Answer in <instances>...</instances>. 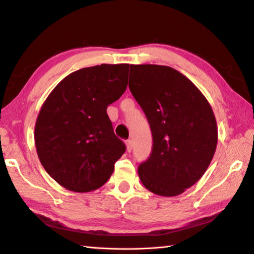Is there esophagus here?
Masks as SVG:
<instances>
[{"mask_svg": "<svg viewBox=\"0 0 254 254\" xmlns=\"http://www.w3.org/2000/svg\"><path fill=\"white\" fill-rule=\"evenodd\" d=\"M125 143H126L127 151H128V152H130V151H131V149H132V143H131V140H130V139H128V140H126V141H125Z\"/></svg>", "mask_w": 254, "mask_h": 254, "instance_id": "obj_1", "label": "esophagus"}]
</instances>
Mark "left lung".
<instances>
[{
	"instance_id": "obj_1",
	"label": "left lung",
	"mask_w": 254,
	"mask_h": 254,
	"mask_svg": "<svg viewBox=\"0 0 254 254\" xmlns=\"http://www.w3.org/2000/svg\"><path fill=\"white\" fill-rule=\"evenodd\" d=\"M129 89L140 105L152 135L150 156L138 167L142 185L175 197L201 178L218 142L212 108L194 84L161 65H130Z\"/></svg>"
}]
</instances>
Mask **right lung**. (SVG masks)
Wrapping results in <instances>:
<instances>
[{
    "label": "right lung",
    "mask_w": 254,
    "mask_h": 254,
    "mask_svg": "<svg viewBox=\"0 0 254 254\" xmlns=\"http://www.w3.org/2000/svg\"><path fill=\"white\" fill-rule=\"evenodd\" d=\"M128 69L129 64H102L76 70L43 104L34 132L37 156L67 190L98 189L125 152L106 109L125 93Z\"/></svg>",
    "instance_id": "right-lung-1"
}]
</instances>
